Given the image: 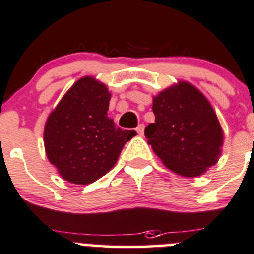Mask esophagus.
<instances>
[{"instance_id":"1","label":"esophagus","mask_w":254,"mask_h":254,"mask_svg":"<svg viewBox=\"0 0 254 254\" xmlns=\"http://www.w3.org/2000/svg\"><path fill=\"white\" fill-rule=\"evenodd\" d=\"M144 129H145V127H144V124H140L139 127H136V132L139 135H144Z\"/></svg>"}]
</instances>
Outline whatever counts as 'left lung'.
<instances>
[{"label":"left lung","instance_id":"1","mask_svg":"<svg viewBox=\"0 0 254 254\" xmlns=\"http://www.w3.org/2000/svg\"><path fill=\"white\" fill-rule=\"evenodd\" d=\"M155 123L145 136L155 154L171 171L200 176L217 162L223 131L205 95L187 82L162 90L152 100Z\"/></svg>","mask_w":254,"mask_h":254}]
</instances>
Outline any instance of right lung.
I'll use <instances>...</instances> for the list:
<instances>
[{
    "instance_id": "1",
    "label": "right lung",
    "mask_w": 254,
    "mask_h": 254,
    "mask_svg": "<svg viewBox=\"0 0 254 254\" xmlns=\"http://www.w3.org/2000/svg\"><path fill=\"white\" fill-rule=\"evenodd\" d=\"M109 100L107 85L83 77L47 119V157L72 184L88 185L104 176L118 161L125 142L136 134L122 130L108 118Z\"/></svg>"
}]
</instances>
